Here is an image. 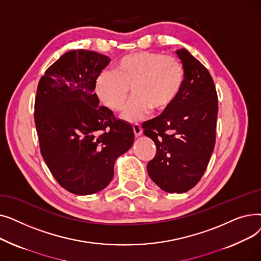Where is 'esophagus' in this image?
<instances>
[{
  "mask_svg": "<svg viewBox=\"0 0 261 261\" xmlns=\"http://www.w3.org/2000/svg\"><path fill=\"white\" fill-rule=\"evenodd\" d=\"M133 128V131H134V135L138 138V136H141L142 133H143V129L142 127L139 125V123H134V125L132 126Z\"/></svg>",
  "mask_w": 261,
  "mask_h": 261,
  "instance_id": "1",
  "label": "esophagus"
}]
</instances>
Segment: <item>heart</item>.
Here are the masks:
<instances>
[{
	"label": "heart",
	"instance_id": "obj_1",
	"mask_svg": "<svg viewBox=\"0 0 261 261\" xmlns=\"http://www.w3.org/2000/svg\"><path fill=\"white\" fill-rule=\"evenodd\" d=\"M184 80V68L179 59L153 51H135L122 57L111 73L102 72L94 85V94L110 111L125 106L129 90L133 98L123 109L122 119L138 121L150 110H167L179 95Z\"/></svg>",
	"mask_w": 261,
	"mask_h": 261
}]
</instances>
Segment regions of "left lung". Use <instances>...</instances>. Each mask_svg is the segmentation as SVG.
I'll return each mask as SVG.
<instances>
[{"mask_svg": "<svg viewBox=\"0 0 261 261\" xmlns=\"http://www.w3.org/2000/svg\"><path fill=\"white\" fill-rule=\"evenodd\" d=\"M175 53L184 68L180 93L142 127L156 147L147 165L149 176L167 193L182 194L201 180L214 151L218 95L207 68L185 48Z\"/></svg>", "mask_w": 261, "mask_h": 261, "instance_id": "1", "label": "left lung"}]
</instances>
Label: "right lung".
I'll return each mask as SVG.
<instances>
[{
	"instance_id": "1",
	"label": "right lung",
	"mask_w": 261,
	"mask_h": 261,
	"mask_svg": "<svg viewBox=\"0 0 261 261\" xmlns=\"http://www.w3.org/2000/svg\"><path fill=\"white\" fill-rule=\"evenodd\" d=\"M111 61L93 50L65 53L41 77L35 100L40 151L56 181L87 196L106 188L115 160L134 141L131 126L98 107L94 85Z\"/></svg>"
}]
</instances>
